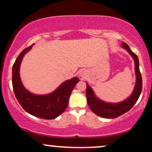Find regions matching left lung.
I'll return each mask as SVG.
<instances>
[{
    "instance_id": "obj_1",
    "label": "left lung",
    "mask_w": 152,
    "mask_h": 152,
    "mask_svg": "<svg viewBox=\"0 0 152 152\" xmlns=\"http://www.w3.org/2000/svg\"><path fill=\"white\" fill-rule=\"evenodd\" d=\"M122 46L128 50V52L133 57L135 62V71L137 75V83L133 93L130 96L129 98L123 102L118 104H109L99 100L95 96L93 90L91 88L86 84V98L88 105L94 114H96L101 117L107 118H116L121 115L125 114L132 109L137 102L141 92L142 90V78L140 71H139V58L132 50L130 49L129 46L126 43L122 42Z\"/></svg>"
}]
</instances>
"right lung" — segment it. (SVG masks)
<instances>
[{"label": "right lung", "instance_id": "obj_1", "mask_svg": "<svg viewBox=\"0 0 152 152\" xmlns=\"http://www.w3.org/2000/svg\"><path fill=\"white\" fill-rule=\"evenodd\" d=\"M28 47L18 55L12 69V84L17 100L28 114L43 119H53L65 111L71 91L79 79L71 78L63 83L53 93L38 96L30 93L23 86L19 76V68L24 54L31 48Z\"/></svg>", "mask_w": 152, "mask_h": 152}]
</instances>
